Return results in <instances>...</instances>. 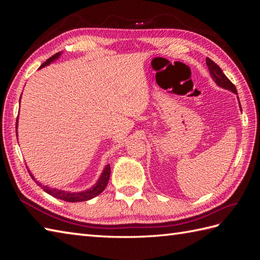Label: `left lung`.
Wrapping results in <instances>:
<instances>
[{
  "instance_id": "obj_1",
  "label": "left lung",
  "mask_w": 260,
  "mask_h": 260,
  "mask_svg": "<svg viewBox=\"0 0 260 260\" xmlns=\"http://www.w3.org/2000/svg\"><path fill=\"white\" fill-rule=\"evenodd\" d=\"M206 64L209 68V72L211 74V78L212 79L215 80V82L221 86V88H224L226 90H230L232 91L233 93L238 94V91H237V88H235V85L228 79V77L222 73L221 68H220L215 61H212L210 58H206ZM241 106V104H240Z\"/></svg>"
}]
</instances>
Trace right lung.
I'll return each mask as SVG.
<instances>
[{"label": "right lung", "instance_id": "obj_1", "mask_svg": "<svg viewBox=\"0 0 260 260\" xmlns=\"http://www.w3.org/2000/svg\"><path fill=\"white\" fill-rule=\"evenodd\" d=\"M59 55H60V52L54 54L52 57H50L49 59H46V61L43 62L40 68H42V67H44L46 65H49L50 62H52L54 59H56L59 56ZM16 127H17V121H16ZM28 172H29V170H28ZM29 174H30V172H29ZM30 176H31V178H32L34 180H36L32 175L30 174ZM109 177H111V166H109V165H107V166L104 169V171H103V174H102L100 180L98 181V183L95 185H94L91 188H89V190L83 191V192H78V193H70V192H66V191L56 190V188H51L49 186L41 185V183H38V184L43 188V191H45L46 193H49L50 195L54 196V198H56V199L62 200V201H65V202H72V203H75V202H84V201H88V200H91L93 198H95V196H98L99 194H101L102 192H103L105 190L107 183H108Z\"/></svg>", "mask_w": 260, "mask_h": 260}]
</instances>
